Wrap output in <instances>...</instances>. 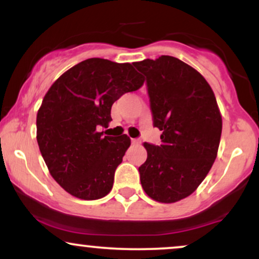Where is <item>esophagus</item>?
Masks as SVG:
<instances>
[{"label": "esophagus", "mask_w": 259, "mask_h": 259, "mask_svg": "<svg viewBox=\"0 0 259 259\" xmlns=\"http://www.w3.org/2000/svg\"><path fill=\"white\" fill-rule=\"evenodd\" d=\"M140 140L139 139H132V144H134V145H139L140 144Z\"/></svg>", "instance_id": "obj_1"}]
</instances>
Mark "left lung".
<instances>
[{
    "instance_id": "obj_1",
    "label": "left lung",
    "mask_w": 259,
    "mask_h": 259,
    "mask_svg": "<svg viewBox=\"0 0 259 259\" xmlns=\"http://www.w3.org/2000/svg\"><path fill=\"white\" fill-rule=\"evenodd\" d=\"M146 76L153 126L160 145L145 142L147 159L139 167L145 192L173 203L197 189L214 163L222 115L214 94L197 70L171 56L133 63Z\"/></svg>"
}]
</instances>
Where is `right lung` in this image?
<instances>
[{
    "mask_svg": "<svg viewBox=\"0 0 259 259\" xmlns=\"http://www.w3.org/2000/svg\"><path fill=\"white\" fill-rule=\"evenodd\" d=\"M144 84L129 63L89 58L62 74L37 112V144L52 178L81 200H99L112 190L114 171L130 139L103 136L112 105Z\"/></svg>",
    "mask_w": 259,
    "mask_h": 259,
    "instance_id": "1",
    "label": "right lung"
}]
</instances>
